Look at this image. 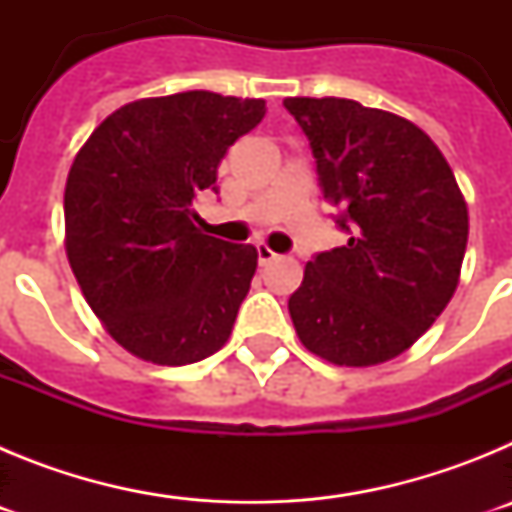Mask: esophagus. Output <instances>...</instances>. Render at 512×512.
<instances>
[{
    "mask_svg": "<svg viewBox=\"0 0 512 512\" xmlns=\"http://www.w3.org/2000/svg\"><path fill=\"white\" fill-rule=\"evenodd\" d=\"M256 251H259V264L261 266H269L271 261H277V253L271 251L266 243H259V246H256Z\"/></svg>",
    "mask_w": 512,
    "mask_h": 512,
    "instance_id": "1",
    "label": "esophagus"
}]
</instances>
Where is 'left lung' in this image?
Returning <instances> with one entry per match:
<instances>
[{
    "label": "left lung",
    "mask_w": 512,
    "mask_h": 512,
    "mask_svg": "<svg viewBox=\"0 0 512 512\" xmlns=\"http://www.w3.org/2000/svg\"><path fill=\"white\" fill-rule=\"evenodd\" d=\"M307 135L346 246L307 261L289 315L302 346L336 366H377L408 351L454 297L469 212L418 125L341 97H287Z\"/></svg>",
    "instance_id": "obj_1"
}]
</instances>
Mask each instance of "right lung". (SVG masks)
<instances>
[{"label": "right lung", "mask_w": 512, "mask_h": 512, "mask_svg": "<svg viewBox=\"0 0 512 512\" xmlns=\"http://www.w3.org/2000/svg\"><path fill=\"white\" fill-rule=\"evenodd\" d=\"M264 99L182 92L99 122L71 164L63 215L71 271L104 330L158 366L225 346L259 253L202 233L192 200L217 179Z\"/></svg>", "instance_id": "add662e5"}]
</instances>
